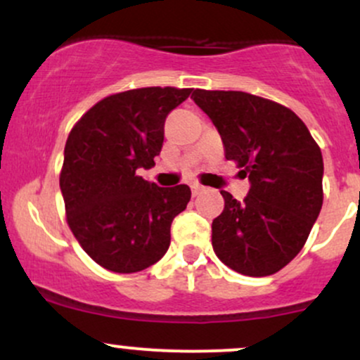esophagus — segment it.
Segmentation results:
<instances>
[{
  "label": "esophagus",
  "instance_id": "34e87169",
  "mask_svg": "<svg viewBox=\"0 0 360 360\" xmlns=\"http://www.w3.org/2000/svg\"><path fill=\"white\" fill-rule=\"evenodd\" d=\"M191 191H193V196H198V194L205 191V188H203V186H201V184L194 183V184H191Z\"/></svg>",
  "mask_w": 360,
  "mask_h": 360
}]
</instances>
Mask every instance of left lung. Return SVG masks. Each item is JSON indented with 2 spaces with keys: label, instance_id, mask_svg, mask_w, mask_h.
Segmentation results:
<instances>
[{
  "label": "left lung",
  "instance_id": "1",
  "mask_svg": "<svg viewBox=\"0 0 360 360\" xmlns=\"http://www.w3.org/2000/svg\"><path fill=\"white\" fill-rule=\"evenodd\" d=\"M191 98L217 127L226 159L250 181L243 201L221 191L214 254L243 276L274 274L303 249L320 214V147L298 115L276 101L243 91L194 89Z\"/></svg>",
  "mask_w": 360,
  "mask_h": 360
}]
</instances>
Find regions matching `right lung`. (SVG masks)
Returning a JSON list of instances; mask_svg holds the SVG:
<instances>
[{
  "instance_id": "obj_1",
  "label": "right lung",
  "mask_w": 360,
  "mask_h": 360,
  "mask_svg": "<svg viewBox=\"0 0 360 360\" xmlns=\"http://www.w3.org/2000/svg\"><path fill=\"white\" fill-rule=\"evenodd\" d=\"M191 91L155 86L111 94L69 134L59 179L69 229L105 269L143 271L169 249L171 223L186 210L191 189L159 188L137 171L155 166L167 115Z\"/></svg>"
}]
</instances>
